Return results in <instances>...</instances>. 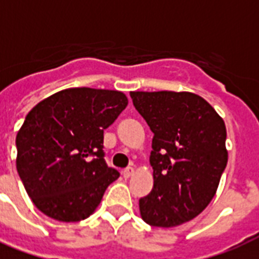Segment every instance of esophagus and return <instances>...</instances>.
Segmentation results:
<instances>
[{
  "mask_svg": "<svg viewBox=\"0 0 259 259\" xmlns=\"http://www.w3.org/2000/svg\"><path fill=\"white\" fill-rule=\"evenodd\" d=\"M134 175V168L133 166H129V168H126L125 170H123V176L126 177V179H129V177H132Z\"/></svg>",
  "mask_w": 259,
  "mask_h": 259,
  "instance_id": "34e87169",
  "label": "esophagus"
}]
</instances>
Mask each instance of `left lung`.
I'll list each match as a JSON object with an SVG mask.
<instances>
[{
  "label": "left lung",
  "mask_w": 259,
  "mask_h": 259,
  "mask_svg": "<svg viewBox=\"0 0 259 259\" xmlns=\"http://www.w3.org/2000/svg\"><path fill=\"white\" fill-rule=\"evenodd\" d=\"M134 107L153 132V189L140 199L144 222L176 227L196 218L217 193L227 165L226 125L193 93L132 91Z\"/></svg>",
  "instance_id": "8db88e82"
}]
</instances>
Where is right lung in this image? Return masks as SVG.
<instances>
[{"label":"right lung","instance_id":"right-lung-1","mask_svg":"<svg viewBox=\"0 0 259 259\" xmlns=\"http://www.w3.org/2000/svg\"><path fill=\"white\" fill-rule=\"evenodd\" d=\"M127 106L117 90L75 87L42 99L16 137L17 172L26 193L59 222L89 218L119 177L103 153V130Z\"/></svg>","mask_w":259,"mask_h":259}]
</instances>
